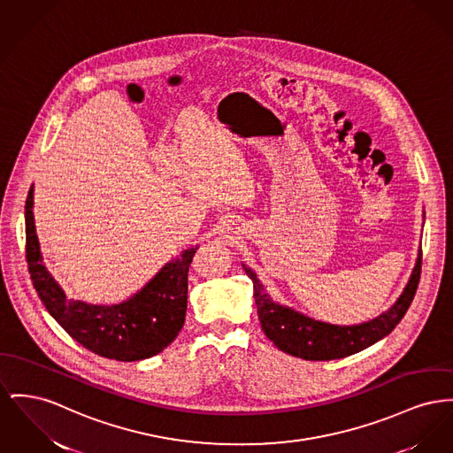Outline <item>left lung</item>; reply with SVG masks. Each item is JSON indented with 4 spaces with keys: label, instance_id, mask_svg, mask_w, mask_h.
<instances>
[{
    "label": "left lung",
    "instance_id": "1",
    "mask_svg": "<svg viewBox=\"0 0 453 453\" xmlns=\"http://www.w3.org/2000/svg\"><path fill=\"white\" fill-rule=\"evenodd\" d=\"M425 217V212H423ZM246 275L253 280V296L258 319L266 337L286 354L306 361H330L356 354L387 337L409 310L421 275V248L416 265L399 299L380 317L357 325H334L310 319L289 306L275 303L266 294L264 284L250 266L242 264Z\"/></svg>",
    "mask_w": 453,
    "mask_h": 453
}]
</instances>
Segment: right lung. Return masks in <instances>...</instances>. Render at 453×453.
<instances>
[{"label": "right lung", "instance_id": "right-lung-1", "mask_svg": "<svg viewBox=\"0 0 453 453\" xmlns=\"http://www.w3.org/2000/svg\"><path fill=\"white\" fill-rule=\"evenodd\" d=\"M34 185L26 202L27 264L32 284L46 310L79 344L109 359L140 361L162 352L180 334L188 303V270L198 246L169 260L121 303L92 304L68 299L41 253L34 222Z\"/></svg>", "mask_w": 453, "mask_h": 453}]
</instances>
